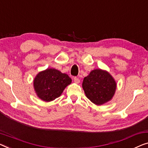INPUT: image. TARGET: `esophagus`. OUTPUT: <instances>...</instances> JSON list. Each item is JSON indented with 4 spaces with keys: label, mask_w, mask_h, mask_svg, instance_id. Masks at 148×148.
Instances as JSON below:
<instances>
[{
    "label": "esophagus",
    "mask_w": 148,
    "mask_h": 148,
    "mask_svg": "<svg viewBox=\"0 0 148 148\" xmlns=\"http://www.w3.org/2000/svg\"><path fill=\"white\" fill-rule=\"evenodd\" d=\"M74 82H76L77 84L80 83V79H79L78 78H77V77H74Z\"/></svg>",
    "instance_id": "esophagus-1"
}]
</instances>
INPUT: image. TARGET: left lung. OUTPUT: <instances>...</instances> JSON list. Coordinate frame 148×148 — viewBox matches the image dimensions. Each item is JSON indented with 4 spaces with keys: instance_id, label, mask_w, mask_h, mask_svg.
I'll return each mask as SVG.
<instances>
[{
    "instance_id": "1",
    "label": "left lung",
    "mask_w": 148,
    "mask_h": 148,
    "mask_svg": "<svg viewBox=\"0 0 148 148\" xmlns=\"http://www.w3.org/2000/svg\"><path fill=\"white\" fill-rule=\"evenodd\" d=\"M82 88L91 102L101 105L108 102L115 93L116 84L111 75L100 69L94 70L83 80Z\"/></svg>"
}]
</instances>
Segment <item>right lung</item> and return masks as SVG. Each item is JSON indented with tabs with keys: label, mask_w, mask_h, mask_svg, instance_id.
<instances>
[{
	"label": "right lung",
	"mask_w": 148,
	"mask_h": 148,
	"mask_svg": "<svg viewBox=\"0 0 148 148\" xmlns=\"http://www.w3.org/2000/svg\"><path fill=\"white\" fill-rule=\"evenodd\" d=\"M72 80L67 74L54 68H48L39 72L34 80L37 95L46 102L54 100L60 96Z\"/></svg>",
	"instance_id": "add662e5"
}]
</instances>
